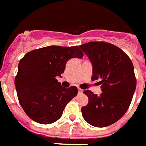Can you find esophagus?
<instances>
[{
  "mask_svg": "<svg viewBox=\"0 0 146 146\" xmlns=\"http://www.w3.org/2000/svg\"><path fill=\"white\" fill-rule=\"evenodd\" d=\"M78 92H79L80 94H81V93H83V90H81V89H80V88H78Z\"/></svg>",
  "mask_w": 146,
  "mask_h": 146,
  "instance_id": "esophagus-1",
  "label": "esophagus"
}]
</instances>
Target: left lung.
<instances>
[{
    "instance_id": "1",
    "label": "left lung",
    "mask_w": 146,
    "mask_h": 146,
    "mask_svg": "<svg viewBox=\"0 0 146 146\" xmlns=\"http://www.w3.org/2000/svg\"><path fill=\"white\" fill-rule=\"evenodd\" d=\"M79 47L92 62V79L99 80L102 89L99 96L84 91L89 103L81 108L82 116L93 126H109L130 106L137 85L133 65L125 52L108 42L91 41Z\"/></svg>"
}]
</instances>
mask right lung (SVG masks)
Here are the masks:
<instances>
[{"mask_svg":"<svg viewBox=\"0 0 146 146\" xmlns=\"http://www.w3.org/2000/svg\"><path fill=\"white\" fill-rule=\"evenodd\" d=\"M83 56L78 46L51 45L32 50L21 59L15 86L28 117L44 125L60 118L66 105L77 95V88L65 89L56 77L64 73L69 59Z\"/></svg>","mask_w":146,"mask_h":146,"instance_id":"obj_1","label":"right lung"}]
</instances>
